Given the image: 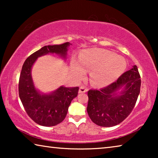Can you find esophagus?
<instances>
[{"label":"esophagus","instance_id":"esophagus-1","mask_svg":"<svg viewBox=\"0 0 158 158\" xmlns=\"http://www.w3.org/2000/svg\"><path fill=\"white\" fill-rule=\"evenodd\" d=\"M88 90L87 88H85V86H81L79 88V93H85Z\"/></svg>","mask_w":158,"mask_h":158}]
</instances>
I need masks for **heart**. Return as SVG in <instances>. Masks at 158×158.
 I'll use <instances>...</instances> for the list:
<instances>
[{
    "label": "heart",
    "instance_id": "1",
    "mask_svg": "<svg viewBox=\"0 0 158 158\" xmlns=\"http://www.w3.org/2000/svg\"><path fill=\"white\" fill-rule=\"evenodd\" d=\"M126 61L109 51L91 49L83 51L79 60H74L73 68L79 78L85 73V69L91 71L93 84L97 86H106L116 81L124 73Z\"/></svg>",
    "mask_w": 158,
    "mask_h": 158
}]
</instances>
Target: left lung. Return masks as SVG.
<instances>
[{
  "instance_id": "left-lung-1",
  "label": "left lung",
  "mask_w": 158,
  "mask_h": 158,
  "mask_svg": "<svg viewBox=\"0 0 158 158\" xmlns=\"http://www.w3.org/2000/svg\"><path fill=\"white\" fill-rule=\"evenodd\" d=\"M140 88V74L137 65H134L107 86L100 90H89L87 112L90 118L101 127L121 123L135 107ZM121 88L122 90L118 92Z\"/></svg>"
}]
</instances>
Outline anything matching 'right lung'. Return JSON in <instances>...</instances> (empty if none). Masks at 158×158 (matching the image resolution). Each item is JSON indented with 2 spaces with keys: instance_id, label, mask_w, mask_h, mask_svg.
Masks as SVG:
<instances>
[{
  "instance_id": "obj_1",
  "label": "right lung",
  "mask_w": 158,
  "mask_h": 158,
  "mask_svg": "<svg viewBox=\"0 0 158 158\" xmlns=\"http://www.w3.org/2000/svg\"><path fill=\"white\" fill-rule=\"evenodd\" d=\"M69 42L48 45L26 58L19 81V95L28 116L42 126H54L62 122L72 100L78 95L79 87L60 86L50 94H41L34 86L31 69L37 58L43 55L56 53L65 58Z\"/></svg>"
}]
</instances>
